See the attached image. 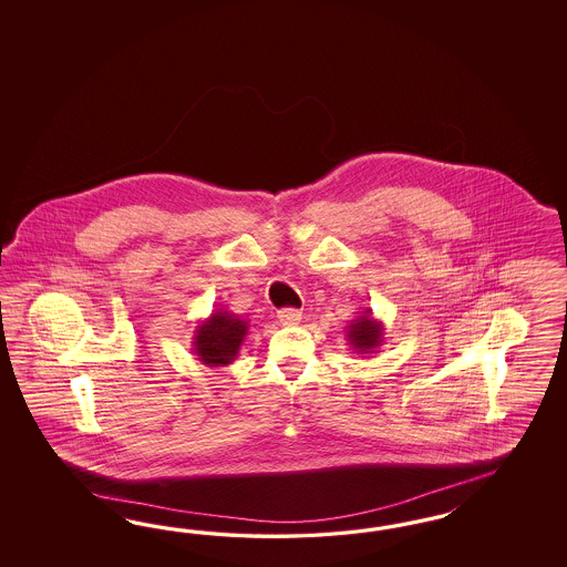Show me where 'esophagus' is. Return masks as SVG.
Here are the masks:
<instances>
[{
    "mask_svg": "<svg viewBox=\"0 0 567 567\" xmlns=\"http://www.w3.org/2000/svg\"><path fill=\"white\" fill-rule=\"evenodd\" d=\"M278 322L282 327H295L301 322V313L297 309H280L278 311Z\"/></svg>",
    "mask_w": 567,
    "mask_h": 567,
    "instance_id": "34e87169",
    "label": "esophagus"
}]
</instances>
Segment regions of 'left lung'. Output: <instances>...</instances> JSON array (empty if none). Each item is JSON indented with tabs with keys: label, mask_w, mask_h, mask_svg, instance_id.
<instances>
[{
	"label": "left lung",
	"mask_w": 567,
	"mask_h": 567,
	"mask_svg": "<svg viewBox=\"0 0 567 567\" xmlns=\"http://www.w3.org/2000/svg\"><path fill=\"white\" fill-rule=\"evenodd\" d=\"M344 332L347 341L360 355H372L377 353L378 347L384 343V324L374 318L372 309L361 311L355 320L349 322Z\"/></svg>",
	"instance_id": "obj_1"
}]
</instances>
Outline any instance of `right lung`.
<instances>
[{
    "mask_svg": "<svg viewBox=\"0 0 567 567\" xmlns=\"http://www.w3.org/2000/svg\"><path fill=\"white\" fill-rule=\"evenodd\" d=\"M249 332V322L228 309H216L195 327L193 353L209 368L228 365L239 355L240 344Z\"/></svg>",
    "mask_w": 567,
    "mask_h": 567,
    "instance_id": "obj_1",
    "label": "right lung"
}]
</instances>
